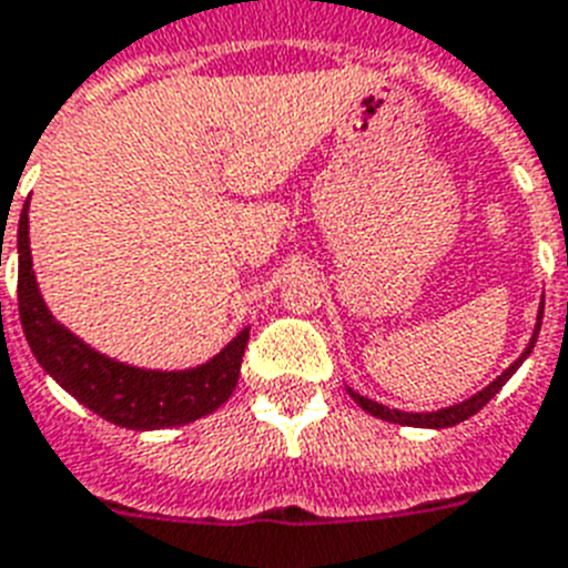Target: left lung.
<instances>
[{
  "label": "left lung",
  "mask_w": 568,
  "mask_h": 568,
  "mask_svg": "<svg viewBox=\"0 0 568 568\" xmlns=\"http://www.w3.org/2000/svg\"><path fill=\"white\" fill-rule=\"evenodd\" d=\"M540 325H542V304H540V313H537V325H534L531 342L526 345V351H523V354H519V357L514 359V363H510L508 368H505V372L494 379V383H487L481 392H476V395L467 397V400H462V403L444 406V409L400 412V409H388V406H383V403H377V400H368V397H363L359 392H354V388H348V395L354 397V400H357L359 406L368 412V415H374V418H379V420H388V424L426 426V429H444V426H456V424H462V420L473 418V415H476V412H479L481 406L490 400V397H496V392H499V388H503L510 377H514V372H517L519 365L526 363L528 354H531V348H534V342H537V334H540Z\"/></svg>",
  "instance_id": "1"
}]
</instances>
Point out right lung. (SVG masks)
<instances>
[{
    "mask_svg": "<svg viewBox=\"0 0 568 568\" xmlns=\"http://www.w3.org/2000/svg\"><path fill=\"white\" fill-rule=\"evenodd\" d=\"M17 255H20L17 298H20V322L28 345L45 374L58 379L87 409L126 429H168V426H185L196 418H205L232 397L241 377L250 327H243L226 348L196 368L185 372L135 368L89 348L81 336H74L51 316L31 264L28 203L20 214Z\"/></svg>",
    "mask_w": 568,
    "mask_h": 568,
    "instance_id": "1",
    "label": "right lung"
}]
</instances>
